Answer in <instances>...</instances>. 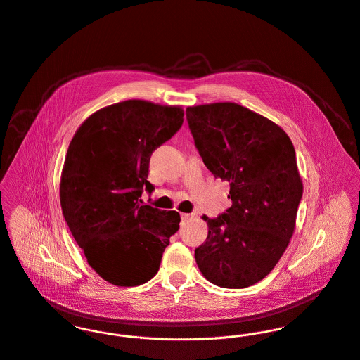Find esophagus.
<instances>
[{"mask_svg":"<svg viewBox=\"0 0 360 360\" xmlns=\"http://www.w3.org/2000/svg\"><path fill=\"white\" fill-rule=\"evenodd\" d=\"M182 221H189L192 218H195V214H182Z\"/></svg>","mask_w":360,"mask_h":360,"instance_id":"34e87169","label":"esophagus"}]
</instances>
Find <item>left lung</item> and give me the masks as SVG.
Instances as JSON below:
<instances>
[{
    "label": "left lung",
    "mask_w": 360,
    "mask_h": 360,
    "mask_svg": "<svg viewBox=\"0 0 360 360\" xmlns=\"http://www.w3.org/2000/svg\"><path fill=\"white\" fill-rule=\"evenodd\" d=\"M186 120L232 200L226 212L202 217L208 236L195 250L196 264L215 285H252L276 266L295 229L304 186L292 142L276 122L233 102L189 106Z\"/></svg>",
    "instance_id": "obj_1"
}]
</instances>
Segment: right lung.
Masks as SVG:
<instances>
[{"mask_svg":"<svg viewBox=\"0 0 360 360\" xmlns=\"http://www.w3.org/2000/svg\"><path fill=\"white\" fill-rule=\"evenodd\" d=\"M181 106L129 99L106 106L76 131L60 175L65 221L89 266L106 281L141 285L160 268L176 211L143 205L152 153L182 125Z\"/></svg>","mask_w":360,"mask_h":360,"instance_id":"add662e5","label":"right lung"}]
</instances>
